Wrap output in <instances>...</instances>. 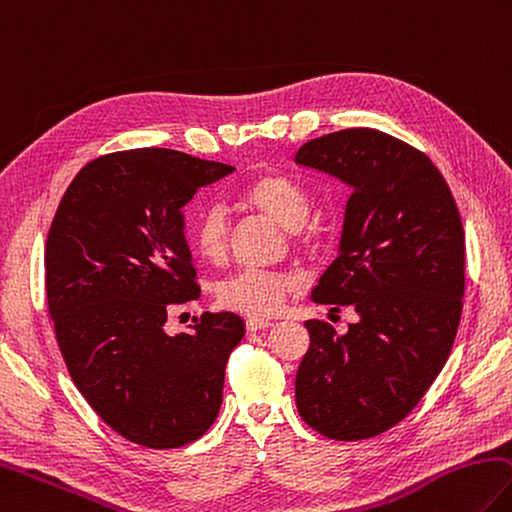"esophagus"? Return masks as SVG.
I'll list each match as a JSON object with an SVG mask.
<instances>
[{"mask_svg": "<svg viewBox=\"0 0 512 512\" xmlns=\"http://www.w3.org/2000/svg\"><path fill=\"white\" fill-rule=\"evenodd\" d=\"M268 327H273V322L271 320H264V318H248L246 320V331H262V329H268Z\"/></svg>", "mask_w": 512, "mask_h": 512, "instance_id": "esophagus-1", "label": "esophagus"}]
</instances>
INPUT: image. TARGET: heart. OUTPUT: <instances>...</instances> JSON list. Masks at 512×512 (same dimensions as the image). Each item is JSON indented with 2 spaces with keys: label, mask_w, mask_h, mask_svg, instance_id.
Masks as SVG:
<instances>
[{
  "label": "heart",
  "mask_w": 512,
  "mask_h": 512,
  "mask_svg": "<svg viewBox=\"0 0 512 512\" xmlns=\"http://www.w3.org/2000/svg\"><path fill=\"white\" fill-rule=\"evenodd\" d=\"M241 199L277 226L291 230L295 244L311 241V232L304 228L311 215V199L293 176L277 170L257 174L244 185ZM190 235L197 255L210 264H219L228 253L230 226L226 210L221 206L203 208L194 219ZM297 291H302V277L297 273L239 271L217 284V302L248 318H268Z\"/></svg>",
  "instance_id": "1"
}]
</instances>
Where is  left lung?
Segmentation results:
<instances>
[{"instance_id": "left-lung-1", "label": "left lung", "mask_w": 512, "mask_h": 512, "mask_svg": "<svg viewBox=\"0 0 512 512\" xmlns=\"http://www.w3.org/2000/svg\"><path fill=\"white\" fill-rule=\"evenodd\" d=\"M295 163L351 188L340 255L311 297L360 315L345 336L304 322L297 412L329 439H371L414 410L450 356L466 291L461 215L436 165L378 129L313 138Z\"/></svg>"}]
</instances>
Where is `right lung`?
Returning <instances> with one entry per match:
<instances>
[{
	"mask_svg": "<svg viewBox=\"0 0 512 512\" xmlns=\"http://www.w3.org/2000/svg\"><path fill=\"white\" fill-rule=\"evenodd\" d=\"M235 172L161 147L105 154L64 192L46 239V300L71 380L102 421L143 448L197 441L215 423L235 313L167 336V313L201 295L181 208Z\"/></svg>",
	"mask_w": 512,
	"mask_h": 512,
	"instance_id": "obj_1",
	"label": "right lung"
}]
</instances>
